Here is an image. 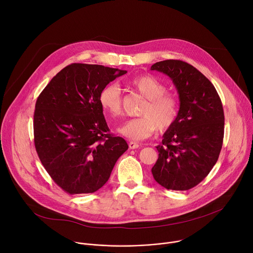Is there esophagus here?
I'll use <instances>...</instances> for the list:
<instances>
[{
    "label": "esophagus",
    "mask_w": 253,
    "mask_h": 253,
    "mask_svg": "<svg viewBox=\"0 0 253 253\" xmlns=\"http://www.w3.org/2000/svg\"><path fill=\"white\" fill-rule=\"evenodd\" d=\"M128 145H129V148H130V149H137V148L139 147V144L136 143V142H133V141H130V142L128 143Z\"/></svg>",
    "instance_id": "34e87169"
}]
</instances>
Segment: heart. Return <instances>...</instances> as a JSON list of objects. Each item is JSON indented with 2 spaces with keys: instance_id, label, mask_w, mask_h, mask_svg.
Returning <instances> with one entry per match:
<instances>
[{
  "instance_id": "1",
  "label": "heart",
  "mask_w": 253,
  "mask_h": 253,
  "mask_svg": "<svg viewBox=\"0 0 253 253\" xmlns=\"http://www.w3.org/2000/svg\"><path fill=\"white\" fill-rule=\"evenodd\" d=\"M130 85L146 99L141 107L140 117L126 121L118 132L130 140H143L153 135L157 129L165 131L176 121L179 114L177 98L166 92V86L151 75L133 78ZM102 109L113 117L122 112V95L120 87L111 83L106 85L99 94Z\"/></svg>"
}]
</instances>
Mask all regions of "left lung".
Listing matches in <instances>:
<instances>
[{"label": "left lung", "mask_w": 253, "mask_h": 253, "mask_svg": "<svg viewBox=\"0 0 253 253\" xmlns=\"http://www.w3.org/2000/svg\"><path fill=\"white\" fill-rule=\"evenodd\" d=\"M173 82L179 114L163 134L152 167L156 182L170 190H188L209 174L218 159L224 135L221 100L212 83L190 64L165 60L151 66Z\"/></svg>", "instance_id": "obj_1"}]
</instances>
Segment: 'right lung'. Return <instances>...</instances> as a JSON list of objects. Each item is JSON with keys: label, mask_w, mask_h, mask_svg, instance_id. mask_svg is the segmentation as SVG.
I'll return each mask as SVG.
<instances>
[{"label": "right lung", "mask_w": 253, "mask_h": 253, "mask_svg": "<svg viewBox=\"0 0 253 253\" xmlns=\"http://www.w3.org/2000/svg\"><path fill=\"white\" fill-rule=\"evenodd\" d=\"M127 73L102 65L71 64L50 81L36 102V151L67 193H93L110 177L127 142L109 134L99 103L101 90Z\"/></svg>", "instance_id": "add662e5"}]
</instances>
